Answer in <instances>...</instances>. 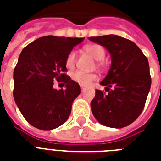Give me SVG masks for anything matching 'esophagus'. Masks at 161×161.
<instances>
[{
  "mask_svg": "<svg viewBox=\"0 0 161 161\" xmlns=\"http://www.w3.org/2000/svg\"><path fill=\"white\" fill-rule=\"evenodd\" d=\"M81 91H85V88H84V87H82V86H81Z\"/></svg>",
  "mask_w": 161,
  "mask_h": 161,
  "instance_id": "34e87169",
  "label": "esophagus"
}]
</instances>
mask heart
Listing matches in <instances>:
<instances>
[{
	"label": "heart",
	"mask_w": 161,
	"mask_h": 161,
	"mask_svg": "<svg viewBox=\"0 0 161 161\" xmlns=\"http://www.w3.org/2000/svg\"><path fill=\"white\" fill-rule=\"evenodd\" d=\"M84 51L89 55H91L95 60L100 61L97 63V66H103L101 60L103 59L105 57V50L103 46L98 44H91L84 46ZM76 62H77V53L72 50L67 55L65 65L68 69H72L75 66ZM71 78L74 82H76L81 86H89L93 81L97 78V76L95 73H88L82 70H75L71 73Z\"/></svg>",
	"instance_id": "heart-1"
}]
</instances>
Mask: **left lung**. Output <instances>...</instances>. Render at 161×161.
Segmentation results:
<instances>
[{
  "instance_id": "left-lung-1",
  "label": "left lung",
  "mask_w": 161,
  "mask_h": 161,
  "mask_svg": "<svg viewBox=\"0 0 161 161\" xmlns=\"http://www.w3.org/2000/svg\"><path fill=\"white\" fill-rule=\"evenodd\" d=\"M90 40L104 46L112 59L110 70L101 83L108 93L96 91L91 103L92 113L106 127L128 126L142 114L150 91L148 60L133 41L118 35L91 37Z\"/></svg>"
}]
</instances>
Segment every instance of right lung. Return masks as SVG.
Wrapping results in <instances>:
<instances>
[{"label": "right lung", "instance_id": "add662e5", "mask_svg": "<svg viewBox=\"0 0 161 161\" xmlns=\"http://www.w3.org/2000/svg\"><path fill=\"white\" fill-rule=\"evenodd\" d=\"M84 38L48 35L22 50L14 70V98L26 121L41 130H52L66 121L80 86L66 75L65 59ZM57 80L67 87L52 88Z\"/></svg>", "mask_w": 161, "mask_h": 161}]
</instances>
